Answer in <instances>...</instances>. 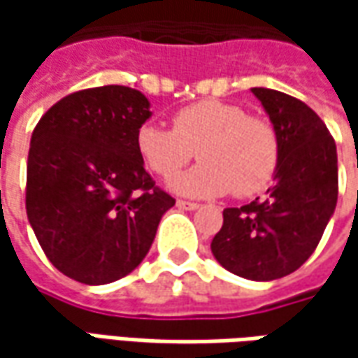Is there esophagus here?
<instances>
[{"mask_svg":"<svg viewBox=\"0 0 358 358\" xmlns=\"http://www.w3.org/2000/svg\"><path fill=\"white\" fill-rule=\"evenodd\" d=\"M177 207L179 209H185V211H195V209H199V205L197 203H191V201H177Z\"/></svg>","mask_w":358,"mask_h":358,"instance_id":"1","label":"esophagus"}]
</instances>
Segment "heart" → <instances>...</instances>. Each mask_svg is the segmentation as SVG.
<instances>
[{
	"label": "heart",
	"instance_id": "heart-1",
	"mask_svg": "<svg viewBox=\"0 0 358 358\" xmlns=\"http://www.w3.org/2000/svg\"><path fill=\"white\" fill-rule=\"evenodd\" d=\"M135 147L147 169L169 179L193 159L201 163L171 179L175 193L219 197L233 191L251 197L273 181L281 161V143L273 123L247 115L235 103L203 99L173 115V129L145 123Z\"/></svg>",
	"mask_w": 358,
	"mask_h": 358
}]
</instances>
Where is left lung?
Masks as SVG:
<instances>
[{
  "mask_svg": "<svg viewBox=\"0 0 358 358\" xmlns=\"http://www.w3.org/2000/svg\"><path fill=\"white\" fill-rule=\"evenodd\" d=\"M281 143L279 169L265 199L223 211L211 241L221 267L249 281H275L301 267L323 237L338 195L337 145L309 105L253 87Z\"/></svg>",
  "mask_w": 358,
  "mask_h": 358,
  "instance_id": "1",
  "label": "left lung"
}]
</instances>
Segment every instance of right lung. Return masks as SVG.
<instances>
[{
    "label": "right lung",
    "mask_w": 358,
    "mask_h": 358,
    "mask_svg": "<svg viewBox=\"0 0 358 358\" xmlns=\"http://www.w3.org/2000/svg\"><path fill=\"white\" fill-rule=\"evenodd\" d=\"M149 107L141 91L103 85L63 97L34 129L27 219L43 253L69 279L107 285L129 275L175 205L135 147Z\"/></svg>",
    "instance_id": "1"
}]
</instances>
